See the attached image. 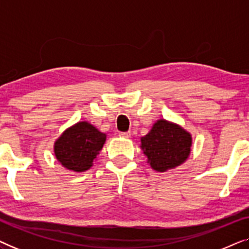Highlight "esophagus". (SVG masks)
Here are the masks:
<instances>
[{"mask_svg":"<svg viewBox=\"0 0 249 249\" xmlns=\"http://www.w3.org/2000/svg\"><path fill=\"white\" fill-rule=\"evenodd\" d=\"M119 136L122 138H129L131 136V132L130 131H127V132H119Z\"/></svg>","mask_w":249,"mask_h":249,"instance_id":"esophagus-1","label":"esophagus"}]
</instances>
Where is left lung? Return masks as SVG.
I'll return each instance as SVG.
<instances>
[{
    "label": "left lung",
    "mask_w": 249,
    "mask_h": 249,
    "mask_svg": "<svg viewBox=\"0 0 249 249\" xmlns=\"http://www.w3.org/2000/svg\"><path fill=\"white\" fill-rule=\"evenodd\" d=\"M141 147L147 162L155 171L175 169L188 159L192 147V135L179 124L158 120L151 131L141 138Z\"/></svg>",
    "instance_id": "obj_1"
}]
</instances>
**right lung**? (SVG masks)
Returning a JSON list of instances; mask_svg holds the SVG:
<instances>
[{
  "label": "right lung",
  "mask_w": 249,
  "mask_h": 249,
  "mask_svg": "<svg viewBox=\"0 0 249 249\" xmlns=\"http://www.w3.org/2000/svg\"><path fill=\"white\" fill-rule=\"evenodd\" d=\"M107 141L103 134L87 121L66 129L54 142V154L64 168L74 172L90 169Z\"/></svg>",
  "instance_id": "obj_1"
}]
</instances>
